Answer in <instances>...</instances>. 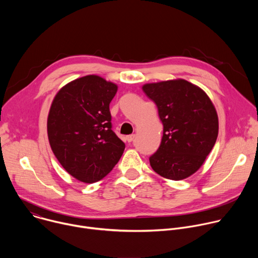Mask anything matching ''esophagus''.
<instances>
[{
    "instance_id": "34e87169",
    "label": "esophagus",
    "mask_w": 258,
    "mask_h": 258,
    "mask_svg": "<svg viewBox=\"0 0 258 258\" xmlns=\"http://www.w3.org/2000/svg\"><path fill=\"white\" fill-rule=\"evenodd\" d=\"M135 137H136L135 135H130V136L126 137V141H127L128 143H131V142H133V141L135 140Z\"/></svg>"
}]
</instances>
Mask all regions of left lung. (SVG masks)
Returning <instances> with one entry per match:
<instances>
[{"mask_svg": "<svg viewBox=\"0 0 258 258\" xmlns=\"http://www.w3.org/2000/svg\"><path fill=\"white\" fill-rule=\"evenodd\" d=\"M157 106L163 136L149 157L159 175L172 180L196 172L212 150L218 134V118L208 96L197 86L175 80L143 87Z\"/></svg>", "mask_w": 258, "mask_h": 258, "instance_id": "1", "label": "left lung"}]
</instances>
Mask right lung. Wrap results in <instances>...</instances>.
<instances>
[{
  "instance_id": "obj_1",
  "label": "right lung",
  "mask_w": 258,
  "mask_h": 258,
  "mask_svg": "<svg viewBox=\"0 0 258 258\" xmlns=\"http://www.w3.org/2000/svg\"><path fill=\"white\" fill-rule=\"evenodd\" d=\"M116 92V85L87 76L63 87L51 105V148L63 168L81 181L92 183L105 177L125 148L112 131L109 109Z\"/></svg>"
}]
</instances>
